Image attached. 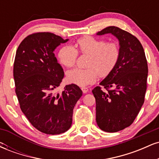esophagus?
<instances>
[{"instance_id":"1","label":"esophagus","mask_w":159,"mask_h":159,"mask_svg":"<svg viewBox=\"0 0 159 159\" xmlns=\"http://www.w3.org/2000/svg\"><path fill=\"white\" fill-rule=\"evenodd\" d=\"M81 90H82V91H83L84 93H87L89 91L88 88H87V87H81Z\"/></svg>"}]
</instances>
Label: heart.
<instances>
[{"label":"heart","instance_id":"b5f03b06","mask_svg":"<svg viewBox=\"0 0 159 159\" xmlns=\"http://www.w3.org/2000/svg\"><path fill=\"white\" fill-rule=\"evenodd\" d=\"M75 45L80 52L90 56L87 68H75L66 73L71 83L81 87L93 84L98 75L106 77L112 72L119 60L120 49L115 43H106L104 39L87 36L78 39ZM77 56V51L71 45L61 47L57 54L58 61L66 67L73 66Z\"/></svg>","mask_w":159,"mask_h":159}]
</instances>
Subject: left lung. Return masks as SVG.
<instances>
[{
  "label": "left lung",
  "instance_id": "obj_1",
  "mask_svg": "<svg viewBox=\"0 0 159 159\" xmlns=\"http://www.w3.org/2000/svg\"><path fill=\"white\" fill-rule=\"evenodd\" d=\"M111 34L119 41L120 57L116 66L96 87V123L102 131L116 132L132 125L144 102L148 66L145 52L134 36L111 26L96 35Z\"/></svg>",
  "mask_w": 159,
  "mask_h": 159
}]
</instances>
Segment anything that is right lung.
Masks as SVG:
<instances>
[{"instance_id": "obj_1", "label": "right lung", "mask_w": 159, "mask_h": 159, "mask_svg": "<svg viewBox=\"0 0 159 159\" xmlns=\"http://www.w3.org/2000/svg\"><path fill=\"white\" fill-rule=\"evenodd\" d=\"M52 33L27 36L16 51L13 67L16 93L21 110L41 132L59 134L70 129L82 90L72 84L55 93L64 76L54 52L68 41Z\"/></svg>"}]
</instances>
